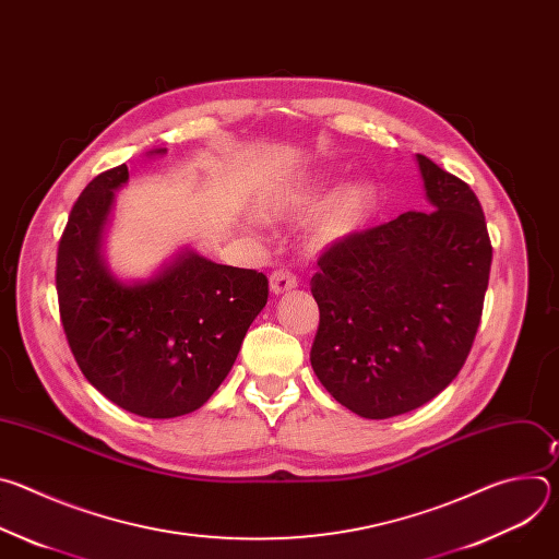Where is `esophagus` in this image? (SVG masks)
<instances>
[{
    "instance_id": "obj_1",
    "label": "esophagus",
    "mask_w": 559,
    "mask_h": 559,
    "mask_svg": "<svg viewBox=\"0 0 559 559\" xmlns=\"http://www.w3.org/2000/svg\"><path fill=\"white\" fill-rule=\"evenodd\" d=\"M296 287H298V281H296V276H294L292 272H287V270H276V272H272V276H270V289H272L274 296H281V294L292 292V289H296Z\"/></svg>"
}]
</instances>
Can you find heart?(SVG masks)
I'll return each instance as SVG.
<instances>
[{
  "label": "heart",
  "mask_w": 559,
  "mask_h": 559,
  "mask_svg": "<svg viewBox=\"0 0 559 559\" xmlns=\"http://www.w3.org/2000/svg\"><path fill=\"white\" fill-rule=\"evenodd\" d=\"M330 173H309L283 186L263 205V216L270 221H285L305 214L332 188ZM378 205V190L369 179H352L332 190L325 201L316 207L307 223V241L316 250H330L356 236L373 216Z\"/></svg>",
  "instance_id": "b5f03b06"
}]
</instances>
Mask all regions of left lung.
I'll return each mask as SVG.
<instances>
[{
  "label": "left lung",
  "instance_id": "obj_1",
  "mask_svg": "<svg viewBox=\"0 0 559 559\" xmlns=\"http://www.w3.org/2000/svg\"><path fill=\"white\" fill-rule=\"evenodd\" d=\"M431 212H407L330 248L311 278L318 380L349 412L384 420L436 397L462 369L493 248L473 190L416 154Z\"/></svg>",
  "mask_w": 559,
  "mask_h": 559
}]
</instances>
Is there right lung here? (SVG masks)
<instances>
[{"label":"right lung","mask_w":559,"mask_h":559,"mask_svg":"<svg viewBox=\"0 0 559 559\" xmlns=\"http://www.w3.org/2000/svg\"><path fill=\"white\" fill-rule=\"evenodd\" d=\"M126 183L123 164L93 179L70 210L55 276L61 325L79 369L110 403L143 418H177L203 407L229 373L267 302V278L194 250L150 278H117L102 248Z\"/></svg>","instance_id":"1"}]
</instances>
